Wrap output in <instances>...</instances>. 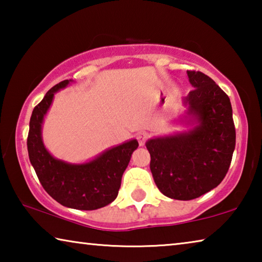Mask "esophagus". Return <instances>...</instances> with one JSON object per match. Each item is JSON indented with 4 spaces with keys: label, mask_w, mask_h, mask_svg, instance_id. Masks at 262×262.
Instances as JSON below:
<instances>
[{
    "label": "esophagus",
    "mask_w": 262,
    "mask_h": 262,
    "mask_svg": "<svg viewBox=\"0 0 262 262\" xmlns=\"http://www.w3.org/2000/svg\"><path fill=\"white\" fill-rule=\"evenodd\" d=\"M136 139H137V141H139L140 145H144L145 142H147V140H148V133H145V132L137 133Z\"/></svg>",
    "instance_id": "esophagus-1"
}]
</instances>
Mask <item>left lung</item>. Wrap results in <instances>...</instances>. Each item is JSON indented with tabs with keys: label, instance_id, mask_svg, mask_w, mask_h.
<instances>
[{
	"label": "left lung",
	"instance_id": "obj_1",
	"mask_svg": "<svg viewBox=\"0 0 262 262\" xmlns=\"http://www.w3.org/2000/svg\"><path fill=\"white\" fill-rule=\"evenodd\" d=\"M194 90L184 98L192 129L147 141L158 189L176 200H193L219 186L230 167L236 129L228 95L201 72L188 70Z\"/></svg>",
	"mask_w": 262,
	"mask_h": 262
}]
</instances>
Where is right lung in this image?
Listing matches in <instances>:
<instances>
[{
	"label": "right lung",
	"instance_id": "right-lung-1",
	"mask_svg": "<svg viewBox=\"0 0 262 262\" xmlns=\"http://www.w3.org/2000/svg\"><path fill=\"white\" fill-rule=\"evenodd\" d=\"M66 79L53 86L35 106L30 119L28 151L43 189L60 205L78 210L99 209L118 196L121 178L132 154L139 147L135 139L110 148L91 161L72 164L53 157L42 142L43 118L57 91L68 86Z\"/></svg>",
	"mask_w": 262,
	"mask_h": 262
}]
</instances>
